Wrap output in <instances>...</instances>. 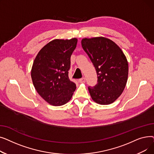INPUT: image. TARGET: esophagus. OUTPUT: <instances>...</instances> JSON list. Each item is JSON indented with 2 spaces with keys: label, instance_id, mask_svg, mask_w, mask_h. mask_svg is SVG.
Instances as JSON below:
<instances>
[{
  "label": "esophagus",
  "instance_id": "1",
  "mask_svg": "<svg viewBox=\"0 0 154 154\" xmlns=\"http://www.w3.org/2000/svg\"><path fill=\"white\" fill-rule=\"evenodd\" d=\"M79 82L80 83H85V79L84 77H82L79 80Z\"/></svg>",
  "mask_w": 154,
  "mask_h": 154
}]
</instances>
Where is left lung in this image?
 I'll return each mask as SVG.
<instances>
[{
	"label": "left lung",
	"instance_id": "obj_1",
	"mask_svg": "<svg viewBox=\"0 0 154 154\" xmlns=\"http://www.w3.org/2000/svg\"><path fill=\"white\" fill-rule=\"evenodd\" d=\"M81 44L97 75V84L88 87L92 100L100 105L113 103L127 81L128 66L124 54L112 40L102 37L85 38Z\"/></svg>",
	"mask_w": 154,
	"mask_h": 154
}]
</instances>
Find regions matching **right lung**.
I'll return each instance as SVG.
<instances>
[{
	"label": "right lung",
	"mask_w": 154,
	"mask_h": 154,
	"mask_svg": "<svg viewBox=\"0 0 154 154\" xmlns=\"http://www.w3.org/2000/svg\"><path fill=\"white\" fill-rule=\"evenodd\" d=\"M77 39H55L39 51L34 61L31 77L35 90L48 103L60 106L72 98L76 85L69 78L70 57Z\"/></svg>",
	"instance_id": "right-lung-1"
}]
</instances>
